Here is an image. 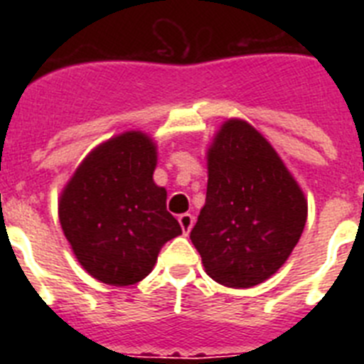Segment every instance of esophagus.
<instances>
[{"mask_svg": "<svg viewBox=\"0 0 364 364\" xmlns=\"http://www.w3.org/2000/svg\"><path fill=\"white\" fill-rule=\"evenodd\" d=\"M178 222H180V228H182V231H184V235H188L189 231H191L193 228V217L189 213H182L178 217Z\"/></svg>", "mask_w": 364, "mask_h": 364, "instance_id": "34e87169", "label": "esophagus"}]
</instances>
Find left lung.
Wrapping results in <instances>:
<instances>
[{"mask_svg": "<svg viewBox=\"0 0 364 364\" xmlns=\"http://www.w3.org/2000/svg\"><path fill=\"white\" fill-rule=\"evenodd\" d=\"M308 202L259 131L231 118L208 149L205 204L191 242L205 273L228 288H252L284 264L297 246Z\"/></svg>", "mask_w": 364, "mask_h": 364, "instance_id": "1", "label": "left lung"}]
</instances>
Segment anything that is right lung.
I'll return each mask as SVG.
<instances>
[{"label": "right lung", "mask_w": 364, "mask_h": 364, "mask_svg": "<svg viewBox=\"0 0 364 364\" xmlns=\"http://www.w3.org/2000/svg\"><path fill=\"white\" fill-rule=\"evenodd\" d=\"M156 146L127 131L87 154L60 195V224L91 277L111 286L146 279L160 247L182 235L154 184Z\"/></svg>", "instance_id": "1"}]
</instances>
